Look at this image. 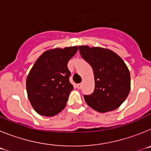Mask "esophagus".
I'll use <instances>...</instances> for the list:
<instances>
[{
    "label": "esophagus",
    "instance_id": "34e87169",
    "mask_svg": "<svg viewBox=\"0 0 151 151\" xmlns=\"http://www.w3.org/2000/svg\"><path fill=\"white\" fill-rule=\"evenodd\" d=\"M76 86H77V88H78V89H80V88H81L82 87V84H78V85H77Z\"/></svg>",
    "mask_w": 151,
    "mask_h": 151
}]
</instances>
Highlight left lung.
I'll return each instance as SVG.
<instances>
[{
	"label": "left lung",
	"mask_w": 151,
	"mask_h": 151,
	"mask_svg": "<svg viewBox=\"0 0 151 151\" xmlns=\"http://www.w3.org/2000/svg\"><path fill=\"white\" fill-rule=\"evenodd\" d=\"M78 49L83 59L91 66L94 76V91L90 95H84L85 102L100 113L119 107L131 89L126 64L110 49L87 45L78 46Z\"/></svg>",
	"instance_id": "1"
}]
</instances>
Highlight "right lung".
<instances>
[{
  "label": "right lung",
  "mask_w": 151,
  "mask_h": 151,
  "mask_svg": "<svg viewBox=\"0 0 151 151\" xmlns=\"http://www.w3.org/2000/svg\"><path fill=\"white\" fill-rule=\"evenodd\" d=\"M78 47H56L38 57L26 78L27 95L33 109L41 116H53L66 105L73 85L69 81L68 62Z\"/></svg>",
  "instance_id": "1"
}]
</instances>
